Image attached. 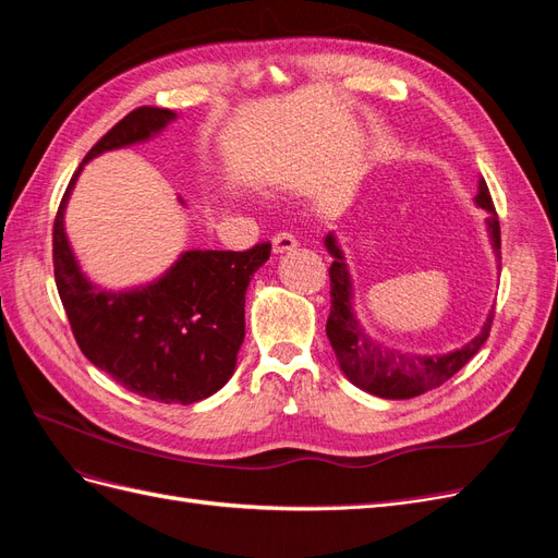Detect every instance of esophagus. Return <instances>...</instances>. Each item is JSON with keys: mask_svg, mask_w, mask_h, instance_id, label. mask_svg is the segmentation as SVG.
Instances as JSON below:
<instances>
[{"mask_svg": "<svg viewBox=\"0 0 558 558\" xmlns=\"http://www.w3.org/2000/svg\"><path fill=\"white\" fill-rule=\"evenodd\" d=\"M298 246V240L293 238L291 232H279V234H275V240H272V251L275 253H289V251H293Z\"/></svg>", "mask_w": 558, "mask_h": 558, "instance_id": "34e87169", "label": "esophagus"}]
</instances>
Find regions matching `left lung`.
Returning <instances> with one entry per match:
<instances>
[{"label":"left lung","instance_id":"1","mask_svg":"<svg viewBox=\"0 0 558 558\" xmlns=\"http://www.w3.org/2000/svg\"><path fill=\"white\" fill-rule=\"evenodd\" d=\"M475 205L488 214L484 218V223L488 232V242H492L494 256H496V269L500 272V223H498V214L494 209L492 195H488V189L482 177L477 181ZM324 244L332 256L330 316L326 324V335L337 356V363H340V369L353 386H359L363 391L386 400L416 398L421 393L430 391V388L445 384L447 379H451L486 342L488 330H492V320H494V307L488 310L482 330L472 337L468 344L447 353H416V351L386 347L384 342L373 340L356 316L353 279L349 272L344 251L340 242H337L335 232L326 234Z\"/></svg>","mask_w":558,"mask_h":558}]
</instances>
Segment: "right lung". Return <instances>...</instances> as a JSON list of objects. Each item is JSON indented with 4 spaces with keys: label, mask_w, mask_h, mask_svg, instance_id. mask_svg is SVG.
Wrapping results in <instances>:
<instances>
[{
    "label": "right lung",
    "mask_w": 558,
    "mask_h": 558,
    "mask_svg": "<svg viewBox=\"0 0 558 558\" xmlns=\"http://www.w3.org/2000/svg\"><path fill=\"white\" fill-rule=\"evenodd\" d=\"M177 118L172 109L140 107L88 150L56 216L53 267L66 318L86 359L142 398L191 404L223 388L238 367L244 295L272 244L183 251L158 279L111 291L83 272L64 232L66 202L86 162L154 140Z\"/></svg>",
    "instance_id": "add662e5"
}]
</instances>
